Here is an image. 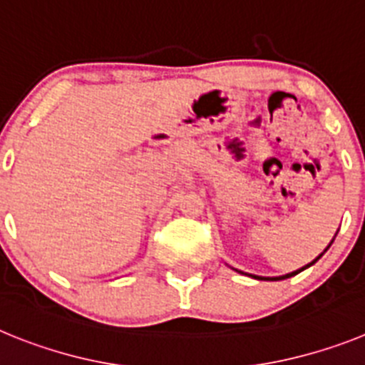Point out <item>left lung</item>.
<instances>
[{"label":"left lung","instance_id":"1","mask_svg":"<svg viewBox=\"0 0 365 365\" xmlns=\"http://www.w3.org/2000/svg\"><path fill=\"white\" fill-rule=\"evenodd\" d=\"M320 256H322V254H320ZM320 256L316 257V259H314V261H312V263H316V261L320 259ZM312 263H309V265H307V267H311V265H312ZM307 267H303V269L296 270V272H291V274H285V276H279V278H257V276H254V278H257V279H285V278H291V276H294V274L302 272V270H305V269H307ZM237 272H241V270H237Z\"/></svg>","mask_w":365,"mask_h":365}]
</instances>
